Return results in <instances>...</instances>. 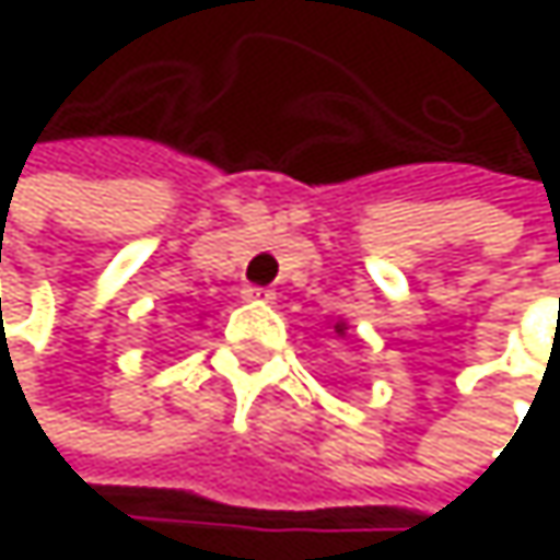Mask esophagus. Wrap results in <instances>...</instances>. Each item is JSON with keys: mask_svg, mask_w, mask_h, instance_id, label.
<instances>
[{"mask_svg": "<svg viewBox=\"0 0 560 560\" xmlns=\"http://www.w3.org/2000/svg\"><path fill=\"white\" fill-rule=\"evenodd\" d=\"M243 298H246V301H272V298H276V291H269V288H253V284H246V288H243Z\"/></svg>", "mask_w": 560, "mask_h": 560, "instance_id": "34e87169", "label": "esophagus"}]
</instances>
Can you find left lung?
I'll return each mask as SVG.
<instances>
[{
    "instance_id": "8db88e82",
    "label": "left lung",
    "mask_w": 560,
    "mask_h": 560,
    "mask_svg": "<svg viewBox=\"0 0 560 560\" xmlns=\"http://www.w3.org/2000/svg\"><path fill=\"white\" fill-rule=\"evenodd\" d=\"M334 330H337L340 337H347V320H337V324H334Z\"/></svg>"
}]
</instances>
